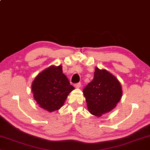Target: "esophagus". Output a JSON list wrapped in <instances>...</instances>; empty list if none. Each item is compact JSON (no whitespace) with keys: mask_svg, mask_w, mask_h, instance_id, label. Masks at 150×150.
<instances>
[{"mask_svg":"<svg viewBox=\"0 0 150 150\" xmlns=\"http://www.w3.org/2000/svg\"><path fill=\"white\" fill-rule=\"evenodd\" d=\"M81 86V83H77L75 84V87L76 88H80Z\"/></svg>","mask_w":150,"mask_h":150,"instance_id":"obj_1","label":"esophagus"}]
</instances>
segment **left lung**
I'll return each instance as SVG.
<instances>
[{
  "label": "left lung",
  "mask_w": 150,
  "mask_h": 150,
  "mask_svg": "<svg viewBox=\"0 0 150 150\" xmlns=\"http://www.w3.org/2000/svg\"><path fill=\"white\" fill-rule=\"evenodd\" d=\"M88 110L100 117L114 109L122 96L120 81L105 69H95L94 78L83 90Z\"/></svg>",
  "instance_id": "left-lung-1"
}]
</instances>
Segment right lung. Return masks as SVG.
<instances>
[{
    "mask_svg": "<svg viewBox=\"0 0 150 150\" xmlns=\"http://www.w3.org/2000/svg\"><path fill=\"white\" fill-rule=\"evenodd\" d=\"M75 88L63 73L62 66L52 65L42 71L33 81L31 90L40 108L49 112L59 110Z\"/></svg>",
    "mask_w": 150,
    "mask_h": 150,
    "instance_id": "add662e5",
    "label": "right lung"
}]
</instances>
